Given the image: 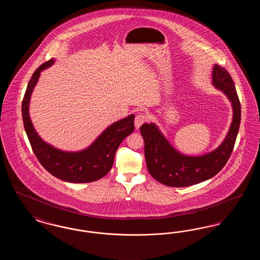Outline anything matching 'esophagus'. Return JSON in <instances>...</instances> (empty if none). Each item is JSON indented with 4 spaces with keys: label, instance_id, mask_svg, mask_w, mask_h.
<instances>
[{
    "label": "esophagus",
    "instance_id": "34e87169",
    "mask_svg": "<svg viewBox=\"0 0 260 260\" xmlns=\"http://www.w3.org/2000/svg\"><path fill=\"white\" fill-rule=\"evenodd\" d=\"M146 120H147V117L144 113H138L135 119V125H136V128H139L141 124H144L146 122Z\"/></svg>",
    "mask_w": 260,
    "mask_h": 260
}]
</instances>
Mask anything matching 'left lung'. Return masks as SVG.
<instances>
[{"label": "left lung", "instance_id": "8db88e82", "mask_svg": "<svg viewBox=\"0 0 260 260\" xmlns=\"http://www.w3.org/2000/svg\"><path fill=\"white\" fill-rule=\"evenodd\" d=\"M212 84L227 95L233 107L229 133L218 148L203 156H185L173 148L156 124L140 126L149 173L164 185L186 187L208 180L219 173L230 158L241 123V103L232 77L217 64L212 70Z\"/></svg>", "mask_w": 260, "mask_h": 260}]
</instances>
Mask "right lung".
<instances>
[{
  "label": "right lung",
  "mask_w": 260,
  "mask_h": 260,
  "mask_svg": "<svg viewBox=\"0 0 260 260\" xmlns=\"http://www.w3.org/2000/svg\"><path fill=\"white\" fill-rule=\"evenodd\" d=\"M53 63H43L33 73L22 100V119L32 150L41 165L53 176L72 183L99 180L111 170L115 154L124 137L135 129V115H131L108 126L96 140L80 152H64L46 143L38 136L29 117V102L41 71Z\"/></svg>",
  "instance_id": "1"
}]
</instances>
